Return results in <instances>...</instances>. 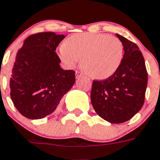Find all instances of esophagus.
<instances>
[{
    "instance_id": "esophagus-1",
    "label": "esophagus",
    "mask_w": 160,
    "mask_h": 160,
    "mask_svg": "<svg viewBox=\"0 0 160 160\" xmlns=\"http://www.w3.org/2000/svg\"><path fill=\"white\" fill-rule=\"evenodd\" d=\"M83 76L82 72H79V71H76V78H80V77H81V76Z\"/></svg>"
}]
</instances>
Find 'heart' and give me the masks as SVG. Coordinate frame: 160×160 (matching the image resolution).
<instances>
[{
    "mask_svg": "<svg viewBox=\"0 0 160 160\" xmlns=\"http://www.w3.org/2000/svg\"><path fill=\"white\" fill-rule=\"evenodd\" d=\"M59 58L66 67L74 68L82 57L84 68L92 77L104 80L119 69L123 48L117 37L105 33H76L59 47Z\"/></svg>",
    "mask_w": 160,
    "mask_h": 160,
    "instance_id": "obj_1",
    "label": "heart"
}]
</instances>
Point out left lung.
<instances>
[{
    "label": "left lung",
    "mask_w": 160,
    "mask_h": 160,
    "mask_svg": "<svg viewBox=\"0 0 160 160\" xmlns=\"http://www.w3.org/2000/svg\"><path fill=\"white\" fill-rule=\"evenodd\" d=\"M123 46L122 62L115 74L93 80L91 102L96 113L111 123L132 119L144 104L147 72L144 58L135 43L116 34Z\"/></svg>",
    "instance_id": "obj_1"
}]
</instances>
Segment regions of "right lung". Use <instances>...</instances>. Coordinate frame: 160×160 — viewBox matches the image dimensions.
I'll use <instances>...</instances> for the list:
<instances>
[{"instance_id":"1","label":"right lung","mask_w":160,"mask_h":160,"mask_svg":"<svg viewBox=\"0 0 160 160\" xmlns=\"http://www.w3.org/2000/svg\"><path fill=\"white\" fill-rule=\"evenodd\" d=\"M64 38L51 32L32 35L17 53L9 81L10 98L28 119H42L53 113L75 84V72L62 69L55 53Z\"/></svg>"}]
</instances>
